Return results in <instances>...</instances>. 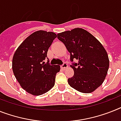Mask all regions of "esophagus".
I'll return each mask as SVG.
<instances>
[{"instance_id":"34e87169","label":"esophagus","mask_w":121,"mask_h":121,"mask_svg":"<svg viewBox=\"0 0 121 121\" xmlns=\"http://www.w3.org/2000/svg\"><path fill=\"white\" fill-rule=\"evenodd\" d=\"M68 68V64L66 63H64L61 66V69L62 70H65Z\"/></svg>"}]
</instances>
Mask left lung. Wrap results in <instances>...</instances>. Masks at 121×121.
<instances>
[{
  "instance_id": "1",
  "label": "left lung",
  "mask_w": 121,
  "mask_h": 121,
  "mask_svg": "<svg viewBox=\"0 0 121 121\" xmlns=\"http://www.w3.org/2000/svg\"><path fill=\"white\" fill-rule=\"evenodd\" d=\"M57 36L70 53L71 61H78L71 65L74 73L68 79L69 85L82 93L93 92L103 84L109 68L106 50L92 34L82 28L58 33Z\"/></svg>"
}]
</instances>
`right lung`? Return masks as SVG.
<instances>
[{"label":"right lung","instance_id":"right-lung-1","mask_svg":"<svg viewBox=\"0 0 121 121\" xmlns=\"http://www.w3.org/2000/svg\"><path fill=\"white\" fill-rule=\"evenodd\" d=\"M56 34L37 31L20 44L14 53L12 69L15 78L25 91L33 95H42L55 85L59 65H50L43 61Z\"/></svg>","mask_w":121,"mask_h":121}]
</instances>
